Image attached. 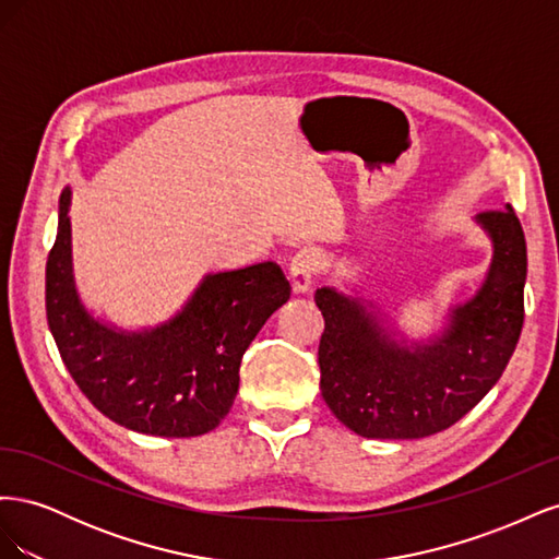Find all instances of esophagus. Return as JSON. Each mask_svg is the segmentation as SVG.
Listing matches in <instances>:
<instances>
[{
  "label": "esophagus",
  "instance_id": "1",
  "mask_svg": "<svg viewBox=\"0 0 559 559\" xmlns=\"http://www.w3.org/2000/svg\"><path fill=\"white\" fill-rule=\"evenodd\" d=\"M319 273V253L314 249H300L292 259L289 280L296 294H306Z\"/></svg>",
  "mask_w": 559,
  "mask_h": 559
}]
</instances>
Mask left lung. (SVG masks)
<instances>
[{
	"label": "left lung",
	"instance_id": "obj_1",
	"mask_svg": "<svg viewBox=\"0 0 559 559\" xmlns=\"http://www.w3.org/2000/svg\"><path fill=\"white\" fill-rule=\"evenodd\" d=\"M476 224L492 242L487 275L427 341L405 337L373 300L317 289L321 396L354 433L380 441L438 433L501 378L524 321L527 245L511 205L478 214Z\"/></svg>",
	"mask_w": 559,
	"mask_h": 559
}]
</instances>
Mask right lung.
<instances>
[{"label": "right lung", "mask_w": 559, "mask_h": 559, "mask_svg": "<svg viewBox=\"0 0 559 559\" xmlns=\"http://www.w3.org/2000/svg\"><path fill=\"white\" fill-rule=\"evenodd\" d=\"M72 189L46 261V319L62 364L95 408L130 431L189 438L218 427L253 337L292 296L273 261L210 273L158 326L118 329L81 300L72 263Z\"/></svg>", "instance_id": "obj_1"}]
</instances>
